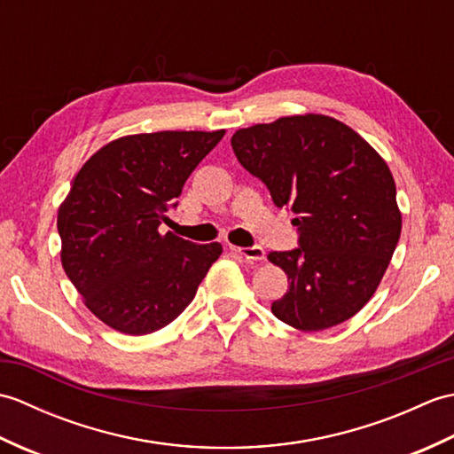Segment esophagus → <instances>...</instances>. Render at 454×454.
Segmentation results:
<instances>
[{"label":"esophagus","mask_w":454,"mask_h":454,"mask_svg":"<svg viewBox=\"0 0 454 454\" xmlns=\"http://www.w3.org/2000/svg\"><path fill=\"white\" fill-rule=\"evenodd\" d=\"M230 252H234L238 255H242L247 262H262L265 259V249L254 246V247H238V246H230Z\"/></svg>","instance_id":"1"}]
</instances>
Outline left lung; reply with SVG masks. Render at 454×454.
Returning a JSON list of instances; mask_svg holds the SVG:
<instances>
[{"label": "left lung", "instance_id": "left-lung-1", "mask_svg": "<svg viewBox=\"0 0 454 454\" xmlns=\"http://www.w3.org/2000/svg\"><path fill=\"white\" fill-rule=\"evenodd\" d=\"M230 142L301 230V247L267 255L288 277L271 312L301 332L349 320L379 288L402 232L387 161L345 122L317 113L239 129Z\"/></svg>", "mask_w": 454, "mask_h": 454}]
</instances>
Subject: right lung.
Here are the masks:
<instances>
[{
  "instance_id": "1",
  "label": "right lung",
  "mask_w": 454,
  "mask_h": 454,
  "mask_svg": "<svg viewBox=\"0 0 454 454\" xmlns=\"http://www.w3.org/2000/svg\"><path fill=\"white\" fill-rule=\"evenodd\" d=\"M226 130H161L111 140L83 163L58 208L62 267L113 330L146 335L195 298L218 242L160 232L191 171Z\"/></svg>"
}]
</instances>
